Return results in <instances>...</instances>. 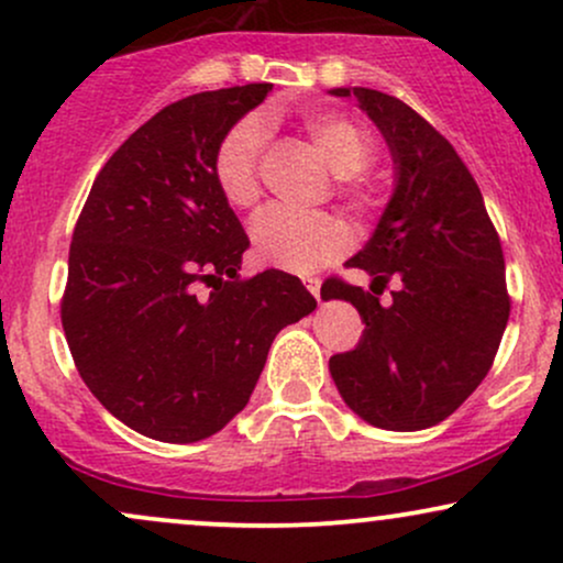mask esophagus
<instances>
[{
	"instance_id": "obj_1",
	"label": "esophagus",
	"mask_w": 563,
	"mask_h": 563,
	"mask_svg": "<svg viewBox=\"0 0 563 563\" xmlns=\"http://www.w3.org/2000/svg\"><path fill=\"white\" fill-rule=\"evenodd\" d=\"M303 286H307L309 294H312L314 299L320 301V288H322V283L318 280V277H307V280H303Z\"/></svg>"
}]
</instances>
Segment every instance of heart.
Listing matches in <instances>:
<instances>
[{
    "label": "heart",
    "mask_w": 563,
    "mask_h": 563,
    "mask_svg": "<svg viewBox=\"0 0 563 563\" xmlns=\"http://www.w3.org/2000/svg\"><path fill=\"white\" fill-rule=\"evenodd\" d=\"M303 132L325 153L339 177V187L357 206H371L376 196L363 179V169L373 158V140L363 126L346 115L309 108L299 115ZM267 145L264 124L254 115L232 124L214 151V179L219 192L235 209H251L262 196V156ZM349 228L344 219L328 211L267 209L251 224V243L256 260L286 273H314L344 251Z\"/></svg>",
    "instance_id": "obj_1"
}]
</instances>
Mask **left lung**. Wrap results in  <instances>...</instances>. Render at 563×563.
Segmentation results:
<instances>
[{
	"mask_svg": "<svg viewBox=\"0 0 563 563\" xmlns=\"http://www.w3.org/2000/svg\"><path fill=\"white\" fill-rule=\"evenodd\" d=\"M331 95L354 97L384 134L394 190L371 241L346 262L373 277L374 294L341 280L320 290L325 301L354 303L365 322L360 344L328 367L363 421L421 431L466 402L500 346L510 312L500 238L479 185L423 115L378 89ZM389 279L398 290L384 308L377 294Z\"/></svg>",
	"mask_w": 563,
	"mask_h": 563,
	"instance_id": "1",
	"label": "left lung"
}]
</instances>
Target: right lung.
Here are the masks:
<instances>
[{
    "mask_svg": "<svg viewBox=\"0 0 563 563\" xmlns=\"http://www.w3.org/2000/svg\"><path fill=\"white\" fill-rule=\"evenodd\" d=\"M269 92L245 84L166 106L108 158L76 222L63 331L89 391L142 437L222 431L275 335L318 307L280 269L238 277L249 235L214 179L219 140Z\"/></svg>",
    "mask_w": 563,
    "mask_h": 563,
    "instance_id": "add662e5",
    "label": "right lung"
}]
</instances>
